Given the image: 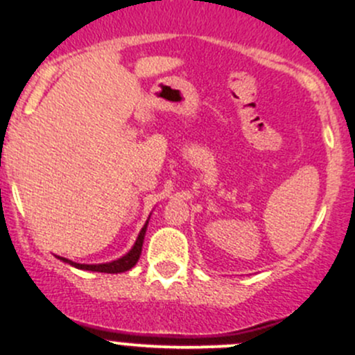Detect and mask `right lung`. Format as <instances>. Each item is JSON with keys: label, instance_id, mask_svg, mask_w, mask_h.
I'll use <instances>...</instances> for the list:
<instances>
[{"label": "right lung", "instance_id": "obj_1", "mask_svg": "<svg viewBox=\"0 0 355 355\" xmlns=\"http://www.w3.org/2000/svg\"><path fill=\"white\" fill-rule=\"evenodd\" d=\"M146 228H148V221H146V225L142 227L141 234H139L137 241H135L134 247H132L130 250H128L127 254H125L123 257H120V259L116 261H111V263H105V264H78V263H73V261L67 259V257H60L58 259L65 261V263L71 264V266L78 268V270H87V271H99V273H123V271H128L130 268H134L135 264H137L139 257H141V252H142V244H144V235H146Z\"/></svg>", "mask_w": 355, "mask_h": 355}]
</instances>
